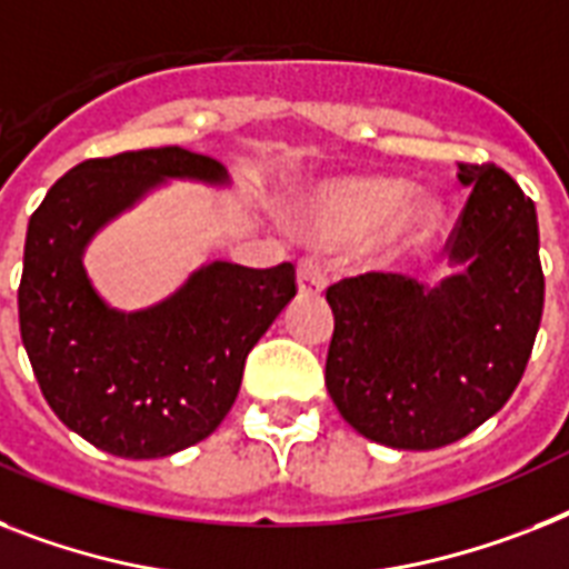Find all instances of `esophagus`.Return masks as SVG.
Segmentation results:
<instances>
[{
	"label": "esophagus",
	"instance_id": "obj_1",
	"mask_svg": "<svg viewBox=\"0 0 569 569\" xmlns=\"http://www.w3.org/2000/svg\"><path fill=\"white\" fill-rule=\"evenodd\" d=\"M296 279H299V290L305 296H317L326 290V267L317 256H302L296 264Z\"/></svg>",
	"mask_w": 569,
	"mask_h": 569
}]
</instances>
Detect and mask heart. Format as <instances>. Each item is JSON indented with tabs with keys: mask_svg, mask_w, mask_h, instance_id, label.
<instances>
[{
	"mask_svg": "<svg viewBox=\"0 0 569 569\" xmlns=\"http://www.w3.org/2000/svg\"><path fill=\"white\" fill-rule=\"evenodd\" d=\"M407 189L410 186L396 177H355L331 182L313 203L311 223L322 238H355L392 214L387 223V243L407 247L427 238L442 218V209L430 197H410L402 204ZM392 208L397 211L392 212Z\"/></svg>",
	"mask_w": 569,
	"mask_h": 569,
	"instance_id": "obj_1",
	"label": "heart"
}]
</instances>
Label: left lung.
<instances>
[{"mask_svg":"<svg viewBox=\"0 0 569 569\" xmlns=\"http://www.w3.org/2000/svg\"><path fill=\"white\" fill-rule=\"evenodd\" d=\"M471 197L450 232L462 273L425 288L363 273L326 290L335 335L326 387L372 442L430 450L457 442L511 398L543 313L535 206L495 162H462Z\"/></svg>","mask_w":569,"mask_h":569,"instance_id":"1","label":"left lung"}]
</instances>
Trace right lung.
Here are the masks:
<instances>
[{
	"instance_id": "obj_1",
	"label": "right lung",
	"mask_w": 569,
	"mask_h": 569,
	"mask_svg": "<svg viewBox=\"0 0 569 569\" xmlns=\"http://www.w3.org/2000/svg\"><path fill=\"white\" fill-rule=\"evenodd\" d=\"M162 177L223 182L186 148L127 150L63 173L28 220L20 335L42 396L69 430L124 459L171 457L218 430L243 363L296 296L290 261L214 264L157 308L119 313L83 273V247Z\"/></svg>"
}]
</instances>
